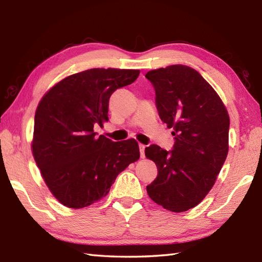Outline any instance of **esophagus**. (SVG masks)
<instances>
[{
    "label": "esophagus",
    "mask_w": 262,
    "mask_h": 262,
    "mask_svg": "<svg viewBox=\"0 0 262 262\" xmlns=\"http://www.w3.org/2000/svg\"><path fill=\"white\" fill-rule=\"evenodd\" d=\"M140 153H141V158L145 157V145H143V144H140Z\"/></svg>",
    "instance_id": "1"
}]
</instances>
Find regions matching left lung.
<instances>
[{"label": "left lung", "instance_id": "obj_1", "mask_svg": "<svg viewBox=\"0 0 262 262\" xmlns=\"http://www.w3.org/2000/svg\"><path fill=\"white\" fill-rule=\"evenodd\" d=\"M155 90L161 120L173 128L171 151L149 145L146 158L158 177L146 187L149 198L181 213L197 206L214 186L229 152L230 117L224 103L196 70L177 64L145 75Z\"/></svg>", "mask_w": 262, "mask_h": 262}]
</instances>
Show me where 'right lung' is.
<instances>
[{
    "label": "right lung",
    "instance_id": "right-lung-1",
    "mask_svg": "<svg viewBox=\"0 0 262 262\" xmlns=\"http://www.w3.org/2000/svg\"><path fill=\"white\" fill-rule=\"evenodd\" d=\"M138 75V70H86L65 77L39 102L32 154L66 207L83 208L107 196L117 176L140 159L135 140L113 142L93 130L108 121L111 94Z\"/></svg>",
    "mask_w": 262,
    "mask_h": 262
}]
</instances>
